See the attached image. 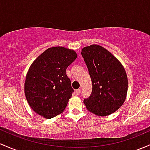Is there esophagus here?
Here are the masks:
<instances>
[{
	"label": "esophagus",
	"instance_id": "esophagus-1",
	"mask_svg": "<svg viewBox=\"0 0 150 150\" xmlns=\"http://www.w3.org/2000/svg\"><path fill=\"white\" fill-rule=\"evenodd\" d=\"M80 92H81L80 89H77V90L75 91V93H76V95H79Z\"/></svg>",
	"mask_w": 150,
	"mask_h": 150
}]
</instances>
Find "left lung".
I'll use <instances>...</instances> for the list:
<instances>
[{"mask_svg":"<svg viewBox=\"0 0 150 150\" xmlns=\"http://www.w3.org/2000/svg\"><path fill=\"white\" fill-rule=\"evenodd\" d=\"M92 81V93L83 103L98 116L113 113L125 102L128 81L122 64L108 50L98 45L81 50Z\"/></svg>","mask_w":150,"mask_h":150,"instance_id":"left-lung-1","label":"left lung"}]
</instances>
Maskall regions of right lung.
<instances>
[{
	"mask_svg": "<svg viewBox=\"0 0 150 150\" xmlns=\"http://www.w3.org/2000/svg\"><path fill=\"white\" fill-rule=\"evenodd\" d=\"M73 50L48 48L30 67L25 81V95L36 113L52 118L66 108L74 89L66 69L76 59Z\"/></svg>",
	"mask_w": 150,
	"mask_h": 150,
	"instance_id": "add662e5",
	"label": "right lung"
}]
</instances>
